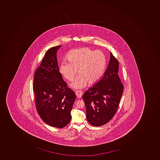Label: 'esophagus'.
<instances>
[{
  "label": "esophagus",
  "instance_id": "34e87169",
  "mask_svg": "<svg viewBox=\"0 0 160 160\" xmlns=\"http://www.w3.org/2000/svg\"><path fill=\"white\" fill-rule=\"evenodd\" d=\"M75 95L78 98H81L82 96V92L80 91H77L75 92Z\"/></svg>",
  "mask_w": 160,
  "mask_h": 160
}]
</instances>
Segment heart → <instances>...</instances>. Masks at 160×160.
Masks as SVG:
<instances>
[{"label": "heart", "mask_w": 160, "mask_h": 160, "mask_svg": "<svg viewBox=\"0 0 160 160\" xmlns=\"http://www.w3.org/2000/svg\"><path fill=\"white\" fill-rule=\"evenodd\" d=\"M68 61L64 60L60 64V72L68 81L74 78L77 72L78 77L70 87L80 89L96 83L102 78L107 65L105 54L100 50L89 48L74 49L68 54Z\"/></svg>", "instance_id": "heart-1"}]
</instances>
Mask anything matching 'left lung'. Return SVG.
<instances>
[{
  "instance_id": "8db88e82",
  "label": "left lung",
  "mask_w": 160,
  "mask_h": 160,
  "mask_svg": "<svg viewBox=\"0 0 160 160\" xmlns=\"http://www.w3.org/2000/svg\"><path fill=\"white\" fill-rule=\"evenodd\" d=\"M110 55L102 78L82 96L87 120L95 127L106 124L114 116L123 92V86L118 74L119 62L111 52Z\"/></svg>"
}]
</instances>
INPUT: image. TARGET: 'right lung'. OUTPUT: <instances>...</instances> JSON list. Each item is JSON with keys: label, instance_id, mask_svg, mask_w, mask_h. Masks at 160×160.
<instances>
[{"label": "right lung", "instance_id": "obj_1", "mask_svg": "<svg viewBox=\"0 0 160 160\" xmlns=\"http://www.w3.org/2000/svg\"><path fill=\"white\" fill-rule=\"evenodd\" d=\"M61 46L51 48L46 52L36 70L33 82L36 108L40 117L45 123L59 128L70 122L76 98L59 72L57 52Z\"/></svg>", "mask_w": 160, "mask_h": 160}]
</instances>
